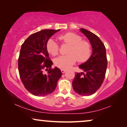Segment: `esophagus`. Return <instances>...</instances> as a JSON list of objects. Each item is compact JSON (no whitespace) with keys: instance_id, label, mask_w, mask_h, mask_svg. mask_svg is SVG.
I'll return each instance as SVG.
<instances>
[{"instance_id":"obj_1","label":"esophagus","mask_w":127,"mask_h":127,"mask_svg":"<svg viewBox=\"0 0 127 127\" xmlns=\"http://www.w3.org/2000/svg\"><path fill=\"white\" fill-rule=\"evenodd\" d=\"M66 72V69H61V72L62 73H65Z\"/></svg>"}]
</instances>
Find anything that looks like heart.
Masks as SVG:
<instances>
[{"mask_svg":"<svg viewBox=\"0 0 127 127\" xmlns=\"http://www.w3.org/2000/svg\"><path fill=\"white\" fill-rule=\"evenodd\" d=\"M62 42L70 45L67 50L68 54L61 55L54 60V64L58 68L67 69L75 62H84L88 60L91 53V45L88 41L82 40L81 36L72 32H67L59 36ZM47 50L50 54L58 55L60 47L54 40L50 39L47 43Z\"/></svg>","mask_w":127,"mask_h":127,"instance_id":"b5f03b06","label":"heart"}]
</instances>
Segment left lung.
<instances>
[{
    "label": "left lung",
    "instance_id": "left-lung-1",
    "mask_svg": "<svg viewBox=\"0 0 127 127\" xmlns=\"http://www.w3.org/2000/svg\"><path fill=\"white\" fill-rule=\"evenodd\" d=\"M80 31L91 43L93 53L86 62L79 65L83 72L76 73L72 86L78 94L89 96L96 93L103 82L107 65L106 52L105 45L96 34L83 28Z\"/></svg>",
    "mask_w": 127,
    "mask_h": 127
}]
</instances>
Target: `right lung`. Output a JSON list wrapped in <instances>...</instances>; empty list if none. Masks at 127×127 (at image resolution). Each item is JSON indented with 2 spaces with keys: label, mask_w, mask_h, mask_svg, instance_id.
Listing matches in <instances>:
<instances>
[{
  "label": "right lung",
  "mask_w": 127,
  "mask_h": 127,
  "mask_svg": "<svg viewBox=\"0 0 127 127\" xmlns=\"http://www.w3.org/2000/svg\"><path fill=\"white\" fill-rule=\"evenodd\" d=\"M59 31L44 29L34 33L21 46L18 61L20 79L26 89L35 96L51 94L62 74L58 67H51L53 62L46 47L50 37Z\"/></svg>",
  "instance_id": "add662e5"
}]
</instances>
